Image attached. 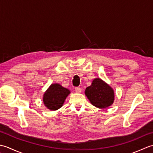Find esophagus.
<instances>
[{"mask_svg": "<svg viewBox=\"0 0 153 153\" xmlns=\"http://www.w3.org/2000/svg\"><path fill=\"white\" fill-rule=\"evenodd\" d=\"M75 91H76V93H79L82 92V88H81V87H76V88H75Z\"/></svg>", "mask_w": 153, "mask_h": 153, "instance_id": "obj_1", "label": "esophagus"}]
</instances>
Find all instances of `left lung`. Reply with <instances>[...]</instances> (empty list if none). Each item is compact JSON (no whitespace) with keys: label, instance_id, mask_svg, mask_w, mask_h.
<instances>
[{"label":"left lung","instance_id":"left-lung-1","mask_svg":"<svg viewBox=\"0 0 153 153\" xmlns=\"http://www.w3.org/2000/svg\"><path fill=\"white\" fill-rule=\"evenodd\" d=\"M85 95L91 103L99 108H106L114 102V92L108 84L100 78L93 81L91 85L87 87Z\"/></svg>","mask_w":153,"mask_h":153}]
</instances>
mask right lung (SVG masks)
Segmentation results:
<instances>
[{
  "label": "right lung",
  "instance_id": "1",
  "mask_svg": "<svg viewBox=\"0 0 153 153\" xmlns=\"http://www.w3.org/2000/svg\"><path fill=\"white\" fill-rule=\"evenodd\" d=\"M70 91L58 83L51 84L43 95V102L48 109L56 110L62 106Z\"/></svg>",
  "mask_w": 153,
  "mask_h": 153
}]
</instances>
